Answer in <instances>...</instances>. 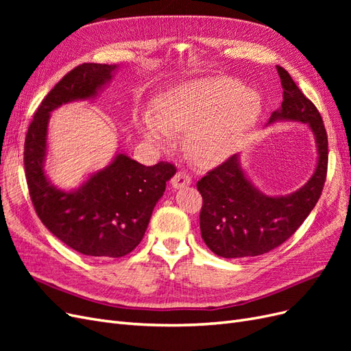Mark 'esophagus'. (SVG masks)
Listing matches in <instances>:
<instances>
[{"label": "esophagus", "mask_w": 351, "mask_h": 351, "mask_svg": "<svg viewBox=\"0 0 351 351\" xmlns=\"http://www.w3.org/2000/svg\"><path fill=\"white\" fill-rule=\"evenodd\" d=\"M192 183V177H190L186 171H178L176 173V176L173 177V186L176 189H182L186 187Z\"/></svg>", "instance_id": "1"}]
</instances>
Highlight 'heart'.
<instances>
[{
	"mask_svg": "<svg viewBox=\"0 0 351 351\" xmlns=\"http://www.w3.org/2000/svg\"><path fill=\"white\" fill-rule=\"evenodd\" d=\"M262 112L261 97L237 80L206 77L164 92L156 112L145 111L137 129L158 147L187 132V151L199 165L210 167L234 154Z\"/></svg>",
	"mask_w": 351,
	"mask_h": 351,
	"instance_id": "b5f03b06",
	"label": "heart"
}]
</instances>
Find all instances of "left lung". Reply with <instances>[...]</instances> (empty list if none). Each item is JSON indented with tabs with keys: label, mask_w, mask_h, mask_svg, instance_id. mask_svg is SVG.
<instances>
[{
	"label": "left lung",
	"mask_w": 351,
	"mask_h": 351,
	"mask_svg": "<svg viewBox=\"0 0 351 351\" xmlns=\"http://www.w3.org/2000/svg\"><path fill=\"white\" fill-rule=\"evenodd\" d=\"M282 84L281 108L269 123L293 120L309 124L317 146V165L302 189L287 196H267L244 176L239 155L210 169L197 182L204 199L200 234L206 246L222 258H247L268 253L289 240L321 197L328 169V136L322 117L294 83L285 69L277 66Z\"/></svg>",
	"instance_id": "1"
}]
</instances>
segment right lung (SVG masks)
<instances>
[{"label": "right lung", "instance_id": "add662e5", "mask_svg": "<svg viewBox=\"0 0 351 351\" xmlns=\"http://www.w3.org/2000/svg\"><path fill=\"white\" fill-rule=\"evenodd\" d=\"M115 69L83 62L69 71L40 102L25 141L26 182L42 224L73 250L105 259L121 258L142 241L156 202L177 171L169 162L145 167L119 154L73 192L49 183L44 171L49 112L95 97Z\"/></svg>", "mask_w": 351, "mask_h": 351}]
</instances>
